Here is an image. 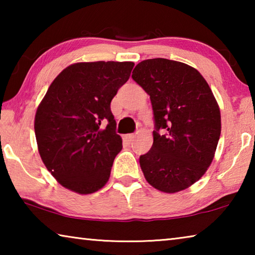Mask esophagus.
Segmentation results:
<instances>
[{
	"instance_id": "34e87169",
	"label": "esophagus",
	"mask_w": 255,
	"mask_h": 255,
	"mask_svg": "<svg viewBox=\"0 0 255 255\" xmlns=\"http://www.w3.org/2000/svg\"><path fill=\"white\" fill-rule=\"evenodd\" d=\"M133 138H135V135L133 133H128V135H125L124 136V139L128 141V143H130V141L133 140Z\"/></svg>"
}]
</instances>
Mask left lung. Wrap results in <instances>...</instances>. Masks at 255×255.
Instances as JSON below:
<instances>
[{"instance_id":"1","label":"left lung","mask_w":255,"mask_h":255,"mask_svg":"<svg viewBox=\"0 0 255 255\" xmlns=\"http://www.w3.org/2000/svg\"><path fill=\"white\" fill-rule=\"evenodd\" d=\"M131 76L150 98L156 127L152 148L139 157L145 179L162 192L182 191L214 159L222 130L217 100L195 67L176 60H143Z\"/></svg>"}]
</instances>
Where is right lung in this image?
<instances>
[{"mask_svg":"<svg viewBox=\"0 0 255 255\" xmlns=\"http://www.w3.org/2000/svg\"><path fill=\"white\" fill-rule=\"evenodd\" d=\"M133 65L74 63L47 90L34 116V133L42 162L64 188L90 195L109 181L114 159L123 148L110 103Z\"/></svg>","mask_w":255,"mask_h":255,"instance_id":"1","label":"right lung"}]
</instances>
